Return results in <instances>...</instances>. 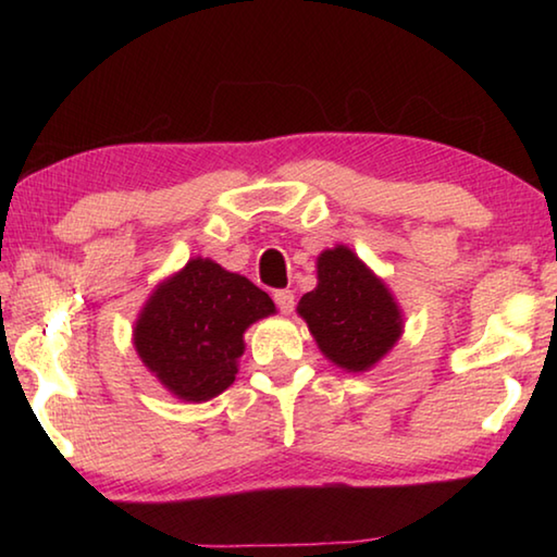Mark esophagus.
<instances>
[{"label": "esophagus", "mask_w": 557, "mask_h": 557, "mask_svg": "<svg viewBox=\"0 0 557 557\" xmlns=\"http://www.w3.org/2000/svg\"><path fill=\"white\" fill-rule=\"evenodd\" d=\"M272 297H275L282 314H289L292 307H295V295H292V289H277Z\"/></svg>", "instance_id": "obj_1"}]
</instances>
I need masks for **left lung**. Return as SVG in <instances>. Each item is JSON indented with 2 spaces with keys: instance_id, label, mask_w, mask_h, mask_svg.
<instances>
[{
  "instance_id": "8db88e82",
  "label": "left lung",
  "mask_w": 557,
  "mask_h": 557,
  "mask_svg": "<svg viewBox=\"0 0 557 557\" xmlns=\"http://www.w3.org/2000/svg\"><path fill=\"white\" fill-rule=\"evenodd\" d=\"M297 314L326 361L346 373L371 371L405 329L391 287L348 245L319 252L317 287L299 299Z\"/></svg>"
}]
</instances>
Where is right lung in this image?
Returning <instances> with one entry per match:
<instances>
[{
    "instance_id": "obj_1",
    "label": "right lung",
    "mask_w": 557,
    "mask_h": 557,
    "mask_svg": "<svg viewBox=\"0 0 557 557\" xmlns=\"http://www.w3.org/2000/svg\"><path fill=\"white\" fill-rule=\"evenodd\" d=\"M268 292L211 258H191L164 277L139 309L132 344L174 398L206 403L231 388L245 329L275 314Z\"/></svg>"
}]
</instances>
